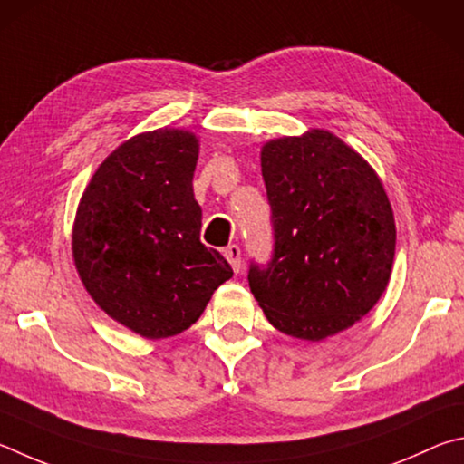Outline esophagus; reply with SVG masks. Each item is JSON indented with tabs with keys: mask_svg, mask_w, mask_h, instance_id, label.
<instances>
[{
	"mask_svg": "<svg viewBox=\"0 0 464 464\" xmlns=\"http://www.w3.org/2000/svg\"><path fill=\"white\" fill-rule=\"evenodd\" d=\"M224 256L227 258V263L232 265V269H234V273H238L240 271V266H242V258H240V248L237 246V245H230V246H226V250H224Z\"/></svg>",
	"mask_w": 464,
	"mask_h": 464,
	"instance_id": "esophagus-1",
	"label": "esophagus"
}]
</instances>
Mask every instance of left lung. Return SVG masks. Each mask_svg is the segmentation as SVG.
<instances>
[{
	"instance_id": "obj_1",
	"label": "left lung",
	"mask_w": 464,
	"mask_h": 464,
	"mask_svg": "<svg viewBox=\"0 0 464 464\" xmlns=\"http://www.w3.org/2000/svg\"><path fill=\"white\" fill-rule=\"evenodd\" d=\"M275 253L248 283L275 328L320 340L354 326L385 294L395 256L392 203L367 160L328 130L263 144Z\"/></svg>"
}]
</instances>
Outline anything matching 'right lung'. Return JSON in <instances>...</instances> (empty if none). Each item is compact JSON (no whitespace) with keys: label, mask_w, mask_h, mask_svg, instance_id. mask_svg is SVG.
I'll return each instance as SVG.
<instances>
[{"label":"right lung","mask_w":464,"mask_h":464,"mask_svg":"<svg viewBox=\"0 0 464 464\" xmlns=\"http://www.w3.org/2000/svg\"><path fill=\"white\" fill-rule=\"evenodd\" d=\"M189 130L136 134L105 157L81 195L72 261L102 310L149 340L191 328L232 266L199 240Z\"/></svg>","instance_id":"obj_1"}]
</instances>
